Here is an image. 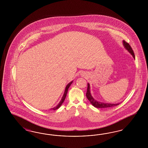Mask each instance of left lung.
<instances>
[{
    "mask_svg": "<svg viewBox=\"0 0 148 148\" xmlns=\"http://www.w3.org/2000/svg\"><path fill=\"white\" fill-rule=\"evenodd\" d=\"M123 45L124 46V48L130 53L131 55H132V56H133L134 58H135L134 51H133V50L132 49V48L131 47L130 45L128 43L126 42L125 40L123 41ZM86 97H87V98L88 99V100L90 101V103H92V105L94 106L95 108H112V107H114L115 106H117L119 104H120V103H101L100 101H98L97 100H95L93 98L92 95H91V93H90V85L89 83H88L87 90V93H86Z\"/></svg>",
    "mask_w": 148,
    "mask_h": 148,
    "instance_id": "obj_1",
    "label": "left lung"
}]
</instances>
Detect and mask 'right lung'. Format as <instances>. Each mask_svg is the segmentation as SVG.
<instances>
[{
  "label": "right lung",
  "mask_w": 148,
  "mask_h": 148,
  "mask_svg": "<svg viewBox=\"0 0 148 148\" xmlns=\"http://www.w3.org/2000/svg\"><path fill=\"white\" fill-rule=\"evenodd\" d=\"M73 81H72L71 82H70L66 86V88H65V90H64V94L63 95L62 97V98H61V100H60V101L59 102V103H58V105L57 106H56L55 107H54V108H51L50 110H56L58 109V108H60V107L61 106V105L63 103V101H64V99H65L66 97V95H67V94L68 88H69L70 86L71 85V84L73 83Z\"/></svg>",
  "instance_id": "right-lung-1"
}]
</instances>
